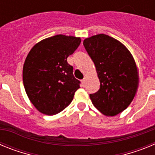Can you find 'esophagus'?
Here are the masks:
<instances>
[{
  "instance_id": "1",
  "label": "esophagus",
  "mask_w": 155,
  "mask_h": 155,
  "mask_svg": "<svg viewBox=\"0 0 155 155\" xmlns=\"http://www.w3.org/2000/svg\"><path fill=\"white\" fill-rule=\"evenodd\" d=\"M85 80H86V78H84V79H83V80L81 81L82 84H84V83H85Z\"/></svg>"
}]
</instances>
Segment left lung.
Masks as SVG:
<instances>
[{
	"label": "left lung",
	"mask_w": 155,
	"mask_h": 155,
	"mask_svg": "<svg viewBox=\"0 0 155 155\" xmlns=\"http://www.w3.org/2000/svg\"><path fill=\"white\" fill-rule=\"evenodd\" d=\"M83 45L100 81L99 90L90 94L92 104L105 116L122 113L134 99L139 82L132 54L120 41L105 34L87 38Z\"/></svg>",
	"instance_id": "1"
}]
</instances>
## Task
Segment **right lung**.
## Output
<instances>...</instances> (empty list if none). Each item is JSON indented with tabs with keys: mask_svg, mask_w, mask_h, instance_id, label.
Returning <instances> with one entry per match:
<instances>
[{
	"mask_svg": "<svg viewBox=\"0 0 155 155\" xmlns=\"http://www.w3.org/2000/svg\"><path fill=\"white\" fill-rule=\"evenodd\" d=\"M79 37L57 35L31 48L23 66L25 90L38 111L57 114L71 104L80 83L67 59L80 45Z\"/></svg>",
	"mask_w": 155,
	"mask_h": 155,
	"instance_id": "obj_1",
	"label": "right lung"
}]
</instances>
